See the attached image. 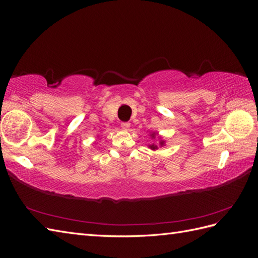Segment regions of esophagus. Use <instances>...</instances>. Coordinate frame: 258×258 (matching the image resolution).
Listing matches in <instances>:
<instances>
[{
  "label": "esophagus",
  "mask_w": 258,
  "mask_h": 258,
  "mask_svg": "<svg viewBox=\"0 0 258 258\" xmlns=\"http://www.w3.org/2000/svg\"><path fill=\"white\" fill-rule=\"evenodd\" d=\"M121 128L123 129V130H129V128H130V122H121Z\"/></svg>",
  "instance_id": "esophagus-1"
}]
</instances>
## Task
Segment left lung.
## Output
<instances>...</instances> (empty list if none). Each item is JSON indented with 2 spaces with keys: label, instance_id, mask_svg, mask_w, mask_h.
I'll return each mask as SVG.
<instances>
[{
  "label": "left lung",
  "instance_id": "1",
  "mask_svg": "<svg viewBox=\"0 0 258 258\" xmlns=\"http://www.w3.org/2000/svg\"><path fill=\"white\" fill-rule=\"evenodd\" d=\"M155 136H156L155 132H153V134L151 135V137H152L153 139L155 138ZM163 144H165V141H162V140H161V141H160V146H163ZM150 148H152L153 151H155V150H157L158 146H157V145H155V144H152V145H150Z\"/></svg>",
  "mask_w": 258,
  "mask_h": 258
}]
</instances>
